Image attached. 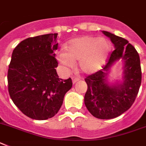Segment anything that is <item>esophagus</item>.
<instances>
[{
    "label": "esophagus",
    "instance_id": "esophagus-1",
    "mask_svg": "<svg viewBox=\"0 0 146 146\" xmlns=\"http://www.w3.org/2000/svg\"><path fill=\"white\" fill-rule=\"evenodd\" d=\"M79 80V78H78V77H75V76H73L72 77V81H73V84H75V83H76Z\"/></svg>",
    "mask_w": 146,
    "mask_h": 146
}]
</instances>
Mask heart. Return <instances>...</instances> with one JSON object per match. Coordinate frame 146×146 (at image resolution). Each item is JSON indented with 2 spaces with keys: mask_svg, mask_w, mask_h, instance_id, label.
<instances>
[{
  "mask_svg": "<svg viewBox=\"0 0 146 146\" xmlns=\"http://www.w3.org/2000/svg\"><path fill=\"white\" fill-rule=\"evenodd\" d=\"M111 50V42L107 38L88 35L70 41L66 46V52H60L58 59L65 67H73L74 62L79 61L81 70L92 73L103 67Z\"/></svg>",
  "mask_w": 146,
  "mask_h": 146,
  "instance_id": "obj_1",
  "label": "heart"
}]
</instances>
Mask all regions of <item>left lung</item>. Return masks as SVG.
Returning <instances> with one entry per match:
<instances>
[{"label": "left lung", "mask_w": 146, "mask_h": 146, "mask_svg": "<svg viewBox=\"0 0 146 146\" xmlns=\"http://www.w3.org/2000/svg\"><path fill=\"white\" fill-rule=\"evenodd\" d=\"M115 50L102 69L85 78L88 90L84 95L85 106L94 117L109 119L119 117L131 107L139 92L142 81L140 59L134 46L126 39L107 31ZM124 61V77L122 84L110 86L106 82L111 65L117 60Z\"/></svg>", "instance_id": "1"}]
</instances>
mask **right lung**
Listing matches in <instances>:
<instances>
[{"label": "right lung", "mask_w": 146, "mask_h": 146, "mask_svg": "<svg viewBox=\"0 0 146 146\" xmlns=\"http://www.w3.org/2000/svg\"><path fill=\"white\" fill-rule=\"evenodd\" d=\"M57 33L28 38L14 49L9 65L7 80L9 96L18 109L28 117L44 120L55 115L72 88L70 78L59 79Z\"/></svg>", "instance_id": "add662e5"}]
</instances>
